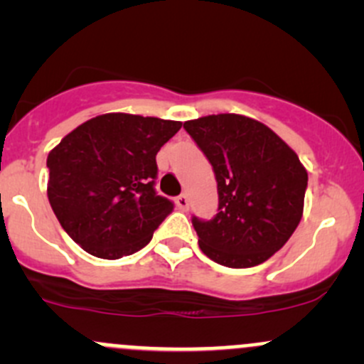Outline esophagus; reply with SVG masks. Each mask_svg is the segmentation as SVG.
I'll list each match as a JSON object with an SVG mask.
<instances>
[{"label": "esophagus", "instance_id": "obj_1", "mask_svg": "<svg viewBox=\"0 0 364 364\" xmlns=\"http://www.w3.org/2000/svg\"><path fill=\"white\" fill-rule=\"evenodd\" d=\"M176 205H178L181 211H186V209H188L190 200H188V197H186V193H181V196L176 197Z\"/></svg>", "mask_w": 364, "mask_h": 364}]
</instances>
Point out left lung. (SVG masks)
Wrapping results in <instances>:
<instances>
[{
  "mask_svg": "<svg viewBox=\"0 0 364 364\" xmlns=\"http://www.w3.org/2000/svg\"><path fill=\"white\" fill-rule=\"evenodd\" d=\"M211 164L218 213L193 216L199 247L227 267L262 264L289 241L303 216L306 168L271 128L240 114L183 124Z\"/></svg>",
  "mask_w": 364,
  "mask_h": 364,
  "instance_id": "8db88e82",
  "label": "left lung"
}]
</instances>
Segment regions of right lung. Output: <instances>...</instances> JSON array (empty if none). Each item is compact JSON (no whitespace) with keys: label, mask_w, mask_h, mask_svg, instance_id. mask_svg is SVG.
<instances>
[{"label":"right lung","mask_w":364,"mask_h":364,"mask_svg":"<svg viewBox=\"0 0 364 364\" xmlns=\"http://www.w3.org/2000/svg\"><path fill=\"white\" fill-rule=\"evenodd\" d=\"M181 121L111 112L86 121L47 156V197L87 253L119 259L144 248L174 203L155 190L156 153Z\"/></svg>","instance_id":"right-lung-1"}]
</instances>
